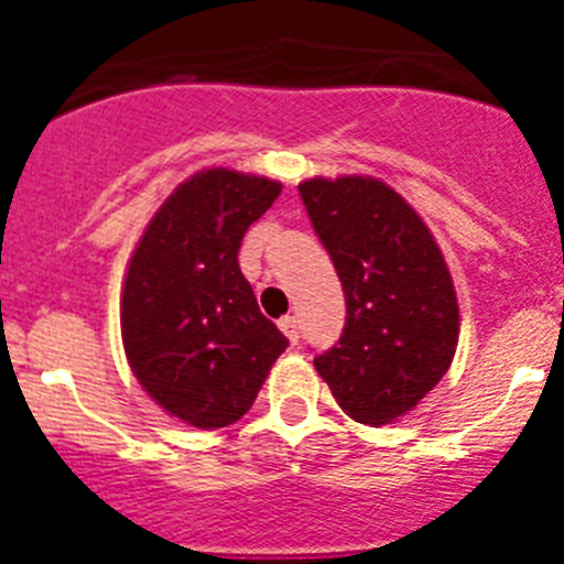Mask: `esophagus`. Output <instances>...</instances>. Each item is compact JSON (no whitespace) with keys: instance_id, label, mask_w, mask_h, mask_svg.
<instances>
[{"instance_id":"34e87169","label":"esophagus","mask_w":564,"mask_h":564,"mask_svg":"<svg viewBox=\"0 0 564 564\" xmlns=\"http://www.w3.org/2000/svg\"><path fill=\"white\" fill-rule=\"evenodd\" d=\"M279 330L285 333L288 341L296 344L299 341V325H296V316H285V318H279Z\"/></svg>"}]
</instances>
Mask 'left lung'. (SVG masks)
<instances>
[{"label": "left lung", "mask_w": 564, "mask_h": 564, "mask_svg": "<svg viewBox=\"0 0 564 564\" xmlns=\"http://www.w3.org/2000/svg\"><path fill=\"white\" fill-rule=\"evenodd\" d=\"M299 194L347 302L341 338L313 364L352 421H398L455 358L460 313L446 259L415 208L376 177H313Z\"/></svg>", "instance_id": "1"}]
</instances>
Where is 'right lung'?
<instances>
[{"label":"right lung","mask_w":564,"mask_h":564,"mask_svg":"<svg viewBox=\"0 0 564 564\" xmlns=\"http://www.w3.org/2000/svg\"><path fill=\"white\" fill-rule=\"evenodd\" d=\"M282 183L203 169L169 194L129 259L121 336L149 398L197 430L239 421L288 347L237 262Z\"/></svg>","instance_id":"1"}]
</instances>
